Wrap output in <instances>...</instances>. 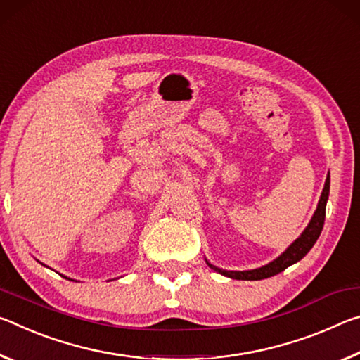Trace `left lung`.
Listing matches in <instances>:
<instances>
[{
    "instance_id": "obj_1",
    "label": "left lung",
    "mask_w": 360,
    "mask_h": 360,
    "mask_svg": "<svg viewBox=\"0 0 360 360\" xmlns=\"http://www.w3.org/2000/svg\"><path fill=\"white\" fill-rule=\"evenodd\" d=\"M328 193H330V172L327 174L326 185H323L321 199L319 202H317V209L314 212L313 219L309 220L308 226L304 228V231L300 234L298 238L293 240V243L288 245L278 258H276V260L269 262L268 264H264V266L255 268V269H247V271H228V269H221L219 266H215V264L209 263L207 260H205V263L209 264V268L217 271V273L226 276V278L238 279V281H260V279H266V278H271V276L282 273L285 268L292 266L293 263L302 260L306 253L313 249V245L316 244V240L321 236V231L323 228Z\"/></svg>"
}]
</instances>
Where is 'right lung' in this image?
<instances>
[{
	"instance_id": "1",
	"label": "right lung",
	"mask_w": 360,
	"mask_h": 360,
	"mask_svg": "<svg viewBox=\"0 0 360 360\" xmlns=\"http://www.w3.org/2000/svg\"><path fill=\"white\" fill-rule=\"evenodd\" d=\"M67 279H70V278H67ZM72 281H73V279H72Z\"/></svg>"
}]
</instances>
